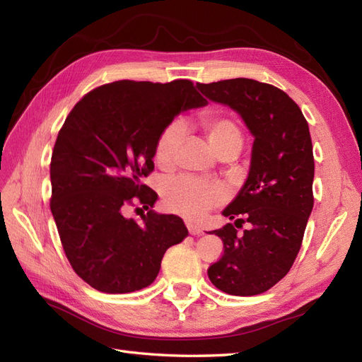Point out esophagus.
Returning <instances> with one entry per match:
<instances>
[{"instance_id":"34e87169","label":"esophagus","mask_w":362,"mask_h":362,"mask_svg":"<svg viewBox=\"0 0 362 362\" xmlns=\"http://www.w3.org/2000/svg\"><path fill=\"white\" fill-rule=\"evenodd\" d=\"M187 227H188V232L189 235H201L202 233V228L193 224V222H187Z\"/></svg>"}]
</instances>
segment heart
I'll return each instance as SVG.
<instances>
[{"instance_id":"obj_1","label":"heart","mask_w":362,"mask_h":362,"mask_svg":"<svg viewBox=\"0 0 362 362\" xmlns=\"http://www.w3.org/2000/svg\"><path fill=\"white\" fill-rule=\"evenodd\" d=\"M201 124L216 152L238 146L241 148L243 134L233 118L219 112H206L201 117ZM182 136L183 124L180 121H171L160 130L153 148V156L158 165L168 166L173 163ZM160 193L163 205L169 211L180 213L193 219L202 218L224 197V191L219 185L193 175H177L166 179L161 183Z\"/></svg>"}]
</instances>
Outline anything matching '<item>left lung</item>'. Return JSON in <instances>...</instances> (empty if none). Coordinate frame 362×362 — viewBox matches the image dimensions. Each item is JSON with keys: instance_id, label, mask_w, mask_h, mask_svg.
Here are the masks:
<instances>
[{"instance_id": "left-lung-1", "label": "left lung", "mask_w": 362, "mask_h": 362, "mask_svg": "<svg viewBox=\"0 0 362 362\" xmlns=\"http://www.w3.org/2000/svg\"><path fill=\"white\" fill-rule=\"evenodd\" d=\"M197 88L240 113L255 138L247 179L222 211L236 219L235 226L213 230L224 243V253L209 267V279L230 296H257L289 272L313 211L308 122L284 91L264 82L238 78L197 83ZM244 220L252 227L238 234L235 227Z\"/></svg>"}]
</instances>
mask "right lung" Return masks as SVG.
<instances>
[{
  "instance_id": "add662e5",
  "label": "right lung",
  "mask_w": 362,
  "mask_h": 362,
  "mask_svg": "<svg viewBox=\"0 0 362 362\" xmlns=\"http://www.w3.org/2000/svg\"><path fill=\"white\" fill-rule=\"evenodd\" d=\"M204 105L187 79L117 81L91 90L66 117L51 157V213L68 261L91 288L149 286L165 252L188 236L179 216L152 210L158 196L141 177L153 169L160 130ZM134 203L148 210L141 223L124 216Z\"/></svg>"
}]
</instances>
